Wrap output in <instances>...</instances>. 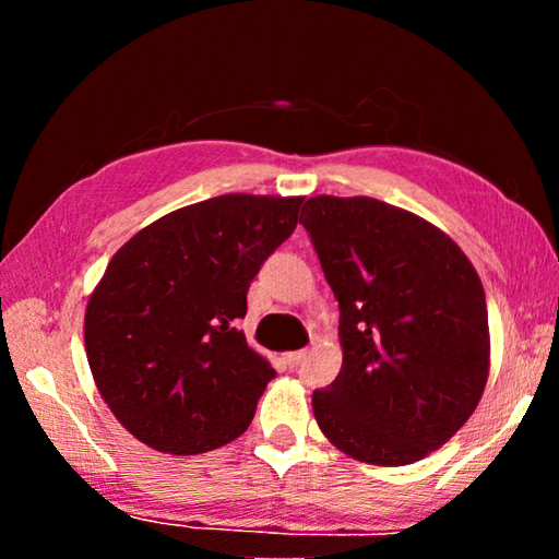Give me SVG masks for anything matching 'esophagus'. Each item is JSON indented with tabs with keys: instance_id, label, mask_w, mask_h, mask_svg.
I'll list each match as a JSON object with an SVG mask.
<instances>
[{
	"instance_id": "34e87169",
	"label": "esophagus",
	"mask_w": 559,
	"mask_h": 559,
	"mask_svg": "<svg viewBox=\"0 0 559 559\" xmlns=\"http://www.w3.org/2000/svg\"><path fill=\"white\" fill-rule=\"evenodd\" d=\"M302 357H306V349H296V353L283 355V362H286V367H290V370H296V367L302 362Z\"/></svg>"
}]
</instances>
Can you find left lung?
Returning a JSON list of instances; mask_svg holds the SVG:
<instances>
[{"label": "left lung", "mask_w": 559, "mask_h": 559, "mask_svg": "<svg viewBox=\"0 0 559 559\" xmlns=\"http://www.w3.org/2000/svg\"><path fill=\"white\" fill-rule=\"evenodd\" d=\"M300 224L340 302L343 367L313 392L320 431L372 466L421 461L484 396V283L439 226L372 197H310Z\"/></svg>", "instance_id": "obj_1"}]
</instances>
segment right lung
Here are the masks:
<instances>
[{
  "mask_svg": "<svg viewBox=\"0 0 559 559\" xmlns=\"http://www.w3.org/2000/svg\"><path fill=\"white\" fill-rule=\"evenodd\" d=\"M302 200L212 197L159 216L110 259L83 337L103 402L145 447L194 456L249 429L276 372L234 320Z\"/></svg>",
  "mask_w": 559,
  "mask_h": 559,
  "instance_id": "obj_1",
  "label": "right lung"
}]
</instances>
